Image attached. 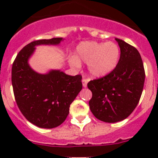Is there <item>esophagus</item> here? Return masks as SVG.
<instances>
[{
    "label": "esophagus",
    "instance_id": "1",
    "mask_svg": "<svg viewBox=\"0 0 158 158\" xmlns=\"http://www.w3.org/2000/svg\"><path fill=\"white\" fill-rule=\"evenodd\" d=\"M89 79H82V86L84 87V88H85V87H87V83L89 82Z\"/></svg>",
    "mask_w": 158,
    "mask_h": 158
}]
</instances>
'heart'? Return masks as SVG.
Returning a JSON list of instances; mask_svg holds the SVG:
<instances>
[{"label": "heart", "mask_w": 158, "mask_h": 158, "mask_svg": "<svg viewBox=\"0 0 158 158\" xmlns=\"http://www.w3.org/2000/svg\"><path fill=\"white\" fill-rule=\"evenodd\" d=\"M120 59V48L114 42H82L76 48V56L69 59L70 66L81 67V62L87 63V67L94 77L101 78L111 73L117 66Z\"/></svg>", "instance_id": "obj_1"}]
</instances>
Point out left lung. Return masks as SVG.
Masks as SVG:
<instances>
[{
    "mask_svg": "<svg viewBox=\"0 0 158 158\" xmlns=\"http://www.w3.org/2000/svg\"><path fill=\"white\" fill-rule=\"evenodd\" d=\"M121 50L116 68L107 76L92 80L87 86L92 92L89 108L96 118L108 123L124 120L139 102L145 73L138 49L115 38Z\"/></svg>",
    "mask_w": 158,
    "mask_h": 158,
    "instance_id": "left-lung-1",
    "label": "left lung"
}]
</instances>
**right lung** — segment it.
<instances>
[{"mask_svg": "<svg viewBox=\"0 0 158 158\" xmlns=\"http://www.w3.org/2000/svg\"><path fill=\"white\" fill-rule=\"evenodd\" d=\"M63 40L57 37L31 42L19 52L13 63L11 81L16 102L23 116L39 128L61 125L82 89L80 75L71 76L60 69L41 74L30 67L29 60L36 47L60 45Z\"/></svg>", "mask_w": 158, "mask_h": 158, "instance_id": "1", "label": "right lung"}]
</instances>
